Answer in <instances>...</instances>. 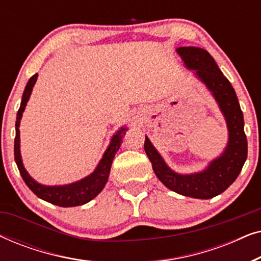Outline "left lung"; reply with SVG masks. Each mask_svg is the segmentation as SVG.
Here are the masks:
<instances>
[{"mask_svg":"<svg viewBox=\"0 0 261 261\" xmlns=\"http://www.w3.org/2000/svg\"><path fill=\"white\" fill-rule=\"evenodd\" d=\"M177 52L183 58L187 67L196 70L197 77L213 92L227 120L229 141L223 154L210 163L205 171L185 176L174 173L166 166L148 138L145 140V152L151 160L155 176L170 190L194 198H213L222 194L234 183L247 159V138L244 130V115L234 88L205 49L179 47L177 48Z\"/></svg>","mask_w":261,"mask_h":261,"instance_id":"1","label":"left lung"}]
</instances>
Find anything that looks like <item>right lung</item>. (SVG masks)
<instances>
[{
	"mask_svg": "<svg viewBox=\"0 0 261 261\" xmlns=\"http://www.w3.org/2000/svg\"><path fill=\"white\" fill-rule=\"evenodd\" d=\"M37 77L38 73H35L30 78V81H28L22 95V101H21L20 108L17 110L16 114V135L15 140H14V158H15L17 169H19L21 177H22V179L24 183H26L27 187L30 188L39 198L59 206H77L85 204V203L91 201L92 198H95L96 196L102 191V189L105 188L107 180H108L113 159L114 156H115V153L119 151L120 145L122 144V139L124 137V134H126L127 128H121V129L117 130V133L114 135L112 142H110L109 147L107 148L106 153L103 154V158L101 159V162H99L98 166L96 167V170L90 174V176H88L87 178H84V179H82L80 181H76V183L63 185V187H45V185L38 184L34 179H32L31 176L26 172V170H24V167L22 165V160H21L20 154L19 130L21 116H22L24 107H26L28 98H30L32 89L34 87Z\"/></svg>",
	"mask_w": 261,
	"mask_h": 261,
	"instance_id": "1",
	"label": "right lung"
}]
</instances>
